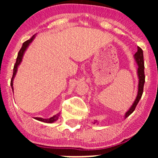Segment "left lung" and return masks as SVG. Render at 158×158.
<instances>
[{
	"instance_id": "obj_1",
	"label": "left lung",
	"mask_w": 158,
	"mask_h": 158,
	"mask_svg": "<svg viewBox=\"0 0 158 158\" xmlns=\"http://www.w3.org/2000/svg\"><path fill=\"white\" fill-rule=\"evenodd\" d=\"M134 58L136 63L137 64L138 68L137 70V77H138V86H137V94L136 96V98L135 101H134L131 107L127 110V111L124 114V118L128 117L132 112L135 111L136 106H137V103L141 98L142 95L143 94V88L144 84V79H145V76H144V57H143V51L140 47H137V52L134 55ZM96 123L98 124V122L97 120H95L93 124H95Z\"/></svg>"
}]
</instances>
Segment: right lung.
<instances>
[{
	"instance_id": "add662e5",
	"label": "right lung",
	"mask_w": 158,
	"mask_h": 158,
	"mask_svg": "<svg viewBox=\"0 0 158 158\" xmlns=\"http://www.w3.org/2000/svg\"><path fill=\"white\" fill-rule=\"evenodd\" d=\"M35 37H36V34H34V35L32 36V37L30 39V40L26 41L25 42H23L22 47H21V49L19 52L18 56H17V58H16V63H15L14 67V73H13L11 81H10V85H11V88H12L13 90H14V86H13V85H14V80L15 76H16V73H17V70H18L19 66L20 65L21 62H22V59H23V55H24L25 52L27 51V48L29 47L30 44H31V43L33 42V40H34V38H35ZM60 112H59L58 114H55V115H54L53 116H52V117L49 118H42V117H34V118H35V119L40 121V122H44V123H54L58 119V118H59V116H60Z\"/></svg>"
}]
</instances>
